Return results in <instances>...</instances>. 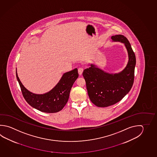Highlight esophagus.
<instances>
[{"label":"esophagus","instance_id":"1","mask_svg":"<svg viewBox=\"0 0 157 157\" xmlns=\"http://www.w3.org/2000/svg\"><path fill=\"white\" fill-rule=\"evenodd\" d=\"M83 71V68H82V67H80V68H78V74L82 75V74Z\"/></svg>","mask_w":157,"mask_h":157}]
</instances>
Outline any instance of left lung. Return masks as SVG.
<instances>
[{"mask_svg":"<svg viewBox=\"0 0 157 157\" xmlns=\"http://www.w3.org/2000/svg\"><path fill=\"white\" fill-rule=\"evenodd\" d=\"M113 41L124 44L128 54V62L125 68L118 74H109L91 64L83 70L89 98L100 107L113 105L120 101L131 90L133 84L136 59L128 39L122 35L111 37Z\"/></svg>","mask_w":157,"mask_h":157,"instance_id":"left-lung-1","label":"left lung"}]
</instances>
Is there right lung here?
I'll return each mask as SVG.
<instances>
[{"mask_svg":"<svg viewBox=\"0 0 157 157\" xmlns=\"http://www.w3.org/2000/svg\"><path fill=\"white\" fill-rule=\"evenodd\" d=\"M16 76L23 97L29 105L43 112L56 113L61 111L67 102L72 86L78 77V74L76 68L66 72L51 91L41 94H33L26 89L17 71Z\"/></svg>","mask_w":157,"mask_h":157,"instance_id":"obj_1","label":"right lung"}]
</instances>
